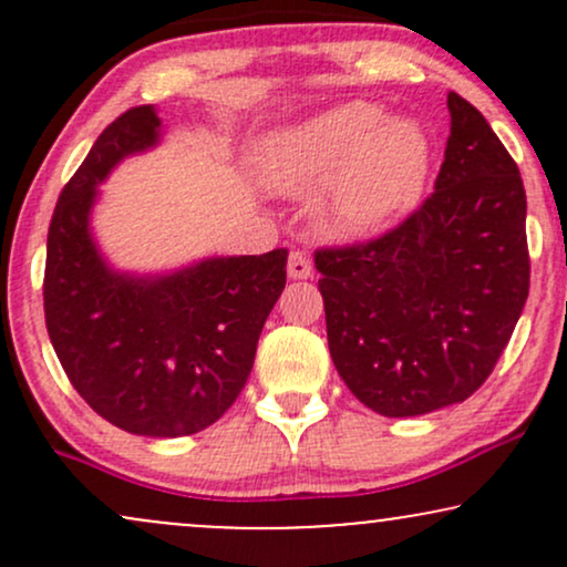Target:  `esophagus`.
<instances>
[{"instance_id": "esophagus-1", "label": "esophagus", "mask_w": 567, "mask_h": 567, "mask_svg": "<svg viewBox=\"0 0 567 567\" xmlns=\"http://www.w3.org/2000/svg\"><path fill=\"white\" fill-rule=\"evenodd\" d=\"M311 271H315V269H311L309 256H306V252H301V250H292L290 258H288V275L292 279H309Z\"/></svg>"}]
</instances>
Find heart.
<instances>
[{"label": "heart", "mask_w": 567, "mask_h": 567, "mask_svg": "<svg viewBox=\"0 0 567 567\" xmlns=\"http://www.w3.org/2000/svg\"><path fill=\"white\" fill-rule=\"evenodd\" d=\"M432 143L408 116H383L370 101L328 112L269 135L258 154L264 184L279 194L324 186L317 216L333 234L379 231L415 205L426 186Z\"/></svg>", "instance_id": "heart-1"}]
</instances>
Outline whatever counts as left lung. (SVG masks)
<instances>
[{"label": "left lung", "instance_id": "left-lung-1", "mask_svg": "<svg viewBox=\"0 0 567 567\" xmlns=\"http://www.w3.org/2000/svg\"><path fill=\"white\" fill-rule=\"evenodd\" d=\"M447 112L434 192L381 237L315 252L338 375L389 419L477 392L530 288L517 162L466 97L447 93Z\"/></svg>", "mask_w": 567, "mask_h": 567}]
</instances>
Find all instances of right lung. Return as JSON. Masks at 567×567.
Wrapping results in <instances>:
<instances>
[{"label":"right lung","mask_w":567,"mask_h":567,"mask_svg":"<svg viewBox=\"0 0 567 567\" xmlns=\"http://www.w3.org/2000/svg\"><path fill=\"white\" fill-rule=\"evenodd\" d=\"M157 138L154 109H127L63 186L48 229L44 322L71 386L101 419L143 437H184L216 424L243 392L288 250L154 279L109 269L87 229L95 186Z\"/></svg>","instance_id":"add662e5"}]
</instances>
